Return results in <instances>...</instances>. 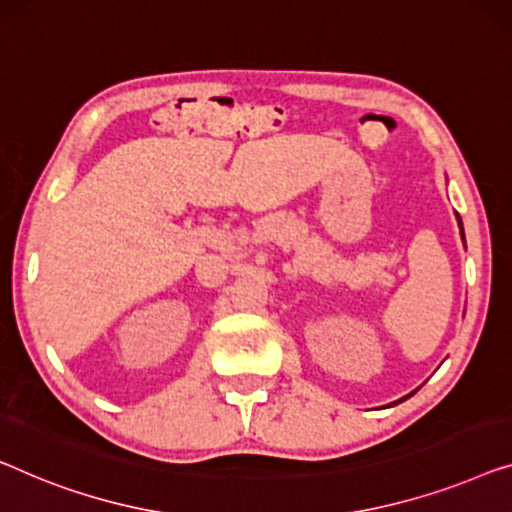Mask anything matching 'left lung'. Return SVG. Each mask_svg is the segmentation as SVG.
Wrapping results in <instances>:
<instances>
[{"label": "left lung", "instance_id": "left-lung-1", "mask_svg": "<svg viewBox=\"0 0 512 512\" xmlns=\"http://www.w3.org/2000/svg\"><path fill=\"white\" fill-rule=\"evenodd\" d=\"M457 221H459V228H462V219H459V217H457ZM462 240H464V231H462Z\"/></svg>", "mask_w": 512, "mask_h": 512}]
</instances>
